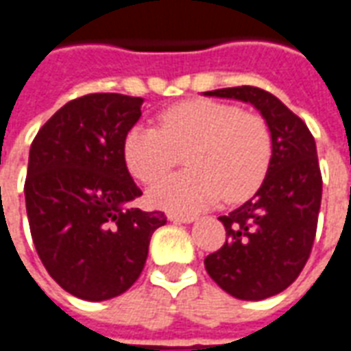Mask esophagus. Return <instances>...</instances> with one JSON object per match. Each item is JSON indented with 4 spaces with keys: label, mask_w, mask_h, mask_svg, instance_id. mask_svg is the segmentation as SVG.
<instances>
[{
    "label": "esophagus",
    "mask_w": 351,
    "mask_h": 351,
    "mask_svg": "<svg viewBox=\"0 0 351 351\" xmlns=\"http://www.w3.org/2000/svg\"><path fill=\"white\" fill-rule=\"evenodd\" d=\"M169 220L175 223H191L195 221V216H186V214H169Z\"/></svg>",
    "instance_id": "34e87169"
}]
</instances>
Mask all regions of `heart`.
<instances>
[{
  "label": "heart",
  "mask_w": 351,
  "mask_h": 351,
  "mask_svg": "<svg viewBox=\"0 0 351 351\" xmlns=\"http://www.w3.org/2000/svg\"><path fill=\"white\" fill-rule=\"evenodd\" d=\"M190 171L154 186L150 203L171 213H197L221 197L235 203L263 182L272 137L263 118L237 105L188 99L161 110L158 128L135 123L123 137V161L137 180L154 184L186 154Z\"/></svg>",
  "instance_id": "b5f03b06"
}]
</instances>
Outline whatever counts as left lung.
Here are the masks:
<instances>
[{
  "label": "left lung",
  "instance_id": "8db88e82",
  "mask_svg": "<svg viewBox=\"0 0 351 351\" xmlns=\"http://www.w3.org/2000/svg\"><path fill=\"white\" fill-rule=\"evenodd\" d=\"M205 95L252 103L269 125L272 160L254 197L220 216L228 239L205 258L218 286L243 301L284 291L308 261L322 205L316 141L301 118L256 86L221 88Z\"/></svg>",
  "mask_w": 351,
  "mask_h": 351
}]
</instances>
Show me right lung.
Instances as JSON below:
<instances>
[{"label": "right lung", "mask_w": 351, "mask_h": 351, "mask_svg": "<svg viewBox=\"0 0 351 351\" xmlns=\"http://www.w3.org/2000/svg\"><path fill=\"white\" fill-rule=\"evenodd\" d=\"M143 97L88 93L69 101L35 135L24 184L35 250L67 293L107 301L145 269L150 237L167 223L143 213L123 161V137Z\"/></svg>", "instance_id": "1"}]
</instances>
